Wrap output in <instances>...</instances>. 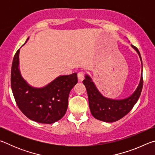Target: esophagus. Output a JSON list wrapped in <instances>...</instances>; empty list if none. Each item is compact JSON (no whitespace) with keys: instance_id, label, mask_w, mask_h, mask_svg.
Returning a JSON list of instances; mask_svg holds the SVG:
<instances>
[{"instance_id":"obj_1","label":"esophagus","mask_w":155,"mask_h":155,"mask_svg":"<svg viewBox=\"0 0 155 155\" xmlns=\"http://www.w3.org/2000/svg\"><path fill=\"white\" fill-rule=\"evenodd\" d=\"M78 78L80 81H82L84 78V73L83 72H79L78 73Z\"/></svg>"}]
</instances>
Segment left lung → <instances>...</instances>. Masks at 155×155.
<instances>
[{
    "mask_svg": "<svg viewBox=\"0 0 155 155\" xmlns=\"http://www.w3.org/2000/svg\"><path fill=\"white\" fill-rule=\"evenodd\" d=\"M131 46L138 53L142 65V60L139 50L132 44ZM83 83L87 90L89 106L91 115L101 121L114 122L125 116L137 102L143 87L142 72L140 84L134 93L128 98L122 100L110 99L102 95L87 74L85 75V78Z\"/></svg>",
    "mask_w": 155,
    "mask_h": 155,
    "instance_id": "obj_1",
    "label": "left lung"
}]
</instances>
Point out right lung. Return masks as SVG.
I'll use <instances>...</instances> for the list:
<instances>
[{
	"mask_svg": "<svg viewBox=\"0 0 155 155\" xmlns=\"http://www.w3.org/2000/svg\"><path fill=\"white\" fill-rule=\"evenodd\" d=\"M19 53L20 49L14 55L11 71L12 90L18 108L33 121L48 124L58 121L67 111L70 91L78 82L77 74L59 76L45 87H33L21 76Z\"/></svg>",
	"mask_w": 155,
	"mask_h": 155,
	"instance_id": "add662e5",
	"label": "right lung"
}]
</instances>
